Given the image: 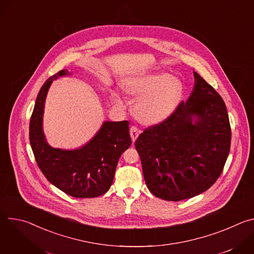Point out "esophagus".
Wrapping results in <instances>:
<instances>
[{
  "label": "esophagus",
  "instance_id": "esophagus-1",
  "mask_svg": "<svg viewBox=\"0 0 254 254\" xmlns=\"http://www.w3.org/2000/svg\"><path fill=\"white\" fill-rule=\"evenodd\" d=\"M129 133H130V137H131L132 142H134V141H135V139H136V137H137V136H138V134L140 133V131L138 130V128H137V127H131L129 128Z\"/></svg>",
  "mask_w": 254,
  "mask_h": 254
}]
</instances>
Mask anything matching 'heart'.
Instances as JSON below:
<instances>
[{
	"label": "heart",
	"instance_id": "obj_1",
	"mask_svg": "<svg viewBox=\"0 0 254 254\" xmlns=\"http://www.w3.org/2000/svg\"><path fill=\"white\" fill-rule=\"evenodd\" d=\"M123 89L129 95L138 97L133 106V116L141 124L154 126L169 119L183 96V82L168 73H149L127 78ZM116 101H120L114 93Z\"/></svg>",
	"mask_w": 254,
	"mask_h": 254
}]
</instances>
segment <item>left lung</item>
I'll return each instance as SVG.
<instances>
[{
  "mask_svg": "<svg viewBox=\"0 0 254 254\" xmlns=\"http://www.w3.org/2000/svg\"><path fill=\"white\" fill-rule=\"evenodd\" d=\"M195 83L165 122L144 129L134 142L153 195L181 201L208 190L221 175L231 128L222 97L194 71Z\"/></svg>",
  "mask_w": 254,
  "mask_h": 254,
  "instance_id": "8db88e82",
  "label": "left lung"
}]
</instances>
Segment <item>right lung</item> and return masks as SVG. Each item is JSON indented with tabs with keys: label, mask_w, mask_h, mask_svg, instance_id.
Masks as SVG:
<instances>
[{
	"label": "right lung",
	"mask_w": 254,
	"mask_h": 254,
	"mask_svg": "<svg viewBox=\"0 0 254 254\" xmlns=\"http://www.w3.org/2000/svg\"><path fill=\"white\" fill-rule=\"evenodd\" d=\"M69 74L63 69L41 87L30 120V143L38 167L52 185L74 198H94L110 190L120 157L130 146L128 122H103L94 136L77 149L51 147L43 130L45 100L53 80Z\"/></svg>",
	"instance_id": "obj_1"
}]
</instances>
